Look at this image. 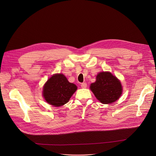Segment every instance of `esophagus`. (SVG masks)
Masks as SVG:
<instances>
[{
  "label": "esophagus",
  "mask_w": 156,
  "mask_h": 156,
  "mask_svg": "<svg viewBox=\"0 0 156 156\" xmlns=\"http://www.w3.org/2000/svg\"><path fill=\"white\" fill-rule=\"evenodd\" d=\"M81 86L82 88H86L87 87V84L86 83H83L81 84Z\"/></svg>",
  "instance_id": "34e87169"
}]
</instances>
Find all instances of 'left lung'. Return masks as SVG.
<instances>
[{
	"instance_id": "1",
	"label": "left lung",
	"mask_w": 156,
	"mask_h": 156,
	"mask_svg": "<svg viewBox=\"0 0 156 156\" xmlns=\"http://www.w3.org/2000/svg\"><path fill=\"white\" fill-rule=\"evenodd\" d=\"M90 89L96 98L104 104L116 101L122 93L121 83L110 72L99 73L96 82L91 84Z\"/></svg>"
}]
</instances>
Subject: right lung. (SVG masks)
Returning <instances> with one entry per match:
<instances>
[{
  "label": "right lung",
  "instance_id": "right-lung-1",
  "mask_svg": "<svg viewBox=\"0 0 156 156\" xmlns=\"http://www.w3.org/2000/svg\"><path fill=\"white\" fill-rule=\"evenodd\" d=\"M77 90L76 86L69 82L62 74H55L43 87V96L51 105L59 107L67 103Z\"/></svg>",
  "mask_w": 156,
  "mask_h": 156
}]
</instances>
